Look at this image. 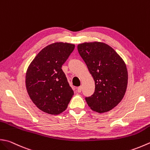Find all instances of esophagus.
<instances>
[{
    "mask_svg": "<svg viewBox=\"0 0 150 150\" xmlns=\"http://www.w3.org/2000/svg\"><path fill=\"white\" fill-rule=\"evenodd\" d=\"M77 92L79 93H80L81 92V90H82V86H79L78 88H77Z\"/></svg>",
    "mask_w": 150,
    "mask_h": 150,
    "instance_id": "obj_1",
    "label": "esophagus"
}]
</instances>
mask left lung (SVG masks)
<instances>
[{
    "label": "left lung",
    "instance_id": "1",
    "mask_svg": "<svg viewBox=\"0 0 150 150\" xmlns=\"http://www.w3.org/2000/svg\"><path fill=\"white\" fill-rule=\"evenodd\" d=\"M79 54L95 81V92L85 98L99 113L112 110L122 100L127 86V67L122 57L107 44L85 42L77 45Z\"/></svg>",
    "mask_w": 150,
    "mask_h": 150
}]
</instances>
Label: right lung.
<instances>
[{
  "mask_svg": "<svg viewBox=\"0 0 150 150\" xmlns=\"http://www.w3.org/2000/svg\"><path fill=\"white\" fill-rule=\"evenodd\" d=\"M75 49L74 44L56 42L44 47L26 70L25 83L35 105L50 114L65 110L74 92L62 69Z\"/></svg>",
  "mask_w": 150,
  "mask_h": 150,
  "instance_id": "1",
  "label": "right lung"
}]
</instances>
